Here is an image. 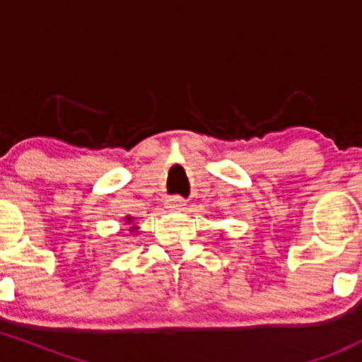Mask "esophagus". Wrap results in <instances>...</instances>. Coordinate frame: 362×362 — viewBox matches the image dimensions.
Returning <instances> with one entry per match:
<instances>
[{"instance_id":"obj_1","label":"esophagus","mask_w":362,"mask_h":362,"mask_svg":"<svg viewBox=\"0 0 362 362\" xmlns=\"http://www.w3.org/2000/svg\"><path fill=\"white\" fill-rule=\"evenodd\" d=\"M165 207L169 209V211H182V207H185V200L180 199V197H173V199H167Z\"/></svg>"}]
</instances>
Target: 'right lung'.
<instances>
[{"instance_id":"right-lung-1","label":"right lung","mask_w":362,"mask_h":362,"mask_svg":"<svg viewBox=\"0 0 362 362\" xmlns=\"http://www.w3.org/2000/svg\"><path fill=\"white\" fill-rule=\"evenodd\" d=\"M124 219H125V225H132V223H134L132 216H125ZM137 230H139V226L132 225V226H130V228H129V232H130V233H137Z\"/></svg>"}]
</instances>
